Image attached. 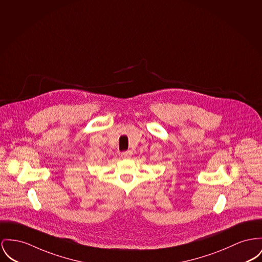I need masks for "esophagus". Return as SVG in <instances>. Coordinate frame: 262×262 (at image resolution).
<instances>
[{"instance_id":"esophagus-1","label":"esophagus","mask_w":262,"mask_h":262,"mask_svg":"<svg viewBox=\"0 0 262 262\" xmlns=\"http://www.w3.org/2000/svg\"><path fill=\"white\" fill-rule=\"evenodd\" d=\"M131 156H132V152L131 151H125V152L121 153V157L123 159H128V158H130Z\"/></svg>"}]
</instances>
